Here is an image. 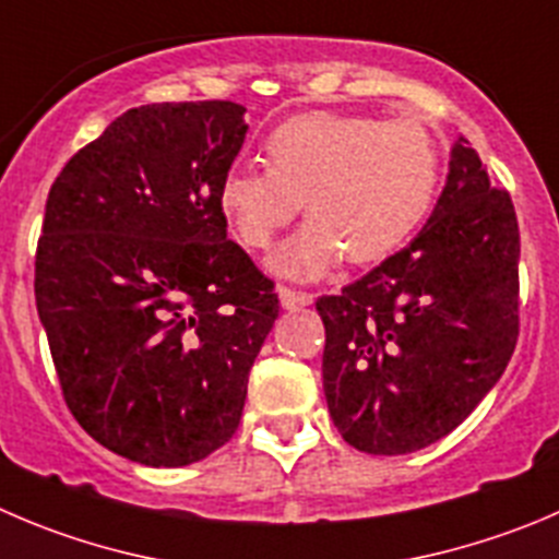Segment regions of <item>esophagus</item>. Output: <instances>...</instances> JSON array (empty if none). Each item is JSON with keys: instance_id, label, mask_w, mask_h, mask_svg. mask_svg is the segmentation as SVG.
Listing matches in <instances>:
<instances>
[{"instance_id": "1", "label": "esophagus", "mask_w": 559, "mask_h": 559, "mask_svg": "<svg viewBox=\"0 0 559 559\" xmlns=\"http://www.w3.org/2000/svg\"><path fill=\"white\" fill-rule=\"evenodd\" d=\"M280 305H283V310H301V307L312 305V296L294 288H280Z\"/></svg>"}]
</instances>
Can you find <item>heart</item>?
I'll use <instances>...</instances> for the list:
<instances>
[{
	"instance_id": "b5f03b06",
	"label": "heart",
	"mask_w": 559,
	"mask_h": 559,
	"mask_svg": "<svg viewBox=\"0 0 559 559\" xmlns=\"http://www.w3.org/2000/svg\"><path fill=\"white\" fill-rule=\"evenodd\" d=\"M269 167H233L216 203L233 236L263 252L305 203L307 222L269 260L288 280H318L348 254L365 265L401 249L433 209L442 151L417 120L305 111L265 140Z\"/></svg>"
}]
</instances>
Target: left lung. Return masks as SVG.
<instances>
[{"mask_svg": "<svg viewBox=\"0 0 559 559\" xmlns=\"http://www.w3.org/2000/svg\"><path fill=\"white\" fill-rule=\"evenodd\" d=\"M519 222L464 136L436 209L408 247L321 296L323 395L334 428L370 455H406L459 428L519 337Z\"/></svg>", "mask_w": 559, "mask_h": 559, "instance_id": "obj_1", "label": "left lung"}]
</instances>
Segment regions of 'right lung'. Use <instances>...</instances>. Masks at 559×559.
<instances>
[{
    "label": "right lung",
    "instance_id": "1",
    "mask_svg": "<svg viewBox=\"0 0 559 559\" xmlns=\"http://www.w3.org/2000/svg\"><path fill=\"white\" fill-rule=\"evenodd\" d=\"M233 100L147 104L57 175L37 316L76 423L111 453L189 466L230 442L280 316L216 203L247 129Z\"/></svg>",
    "mask_w": 559,
    "mask_h": 559
}]
</instances>
